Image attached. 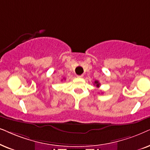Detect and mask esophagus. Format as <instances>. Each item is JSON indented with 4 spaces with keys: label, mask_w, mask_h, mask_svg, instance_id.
I'll use <instances>...</instances> for the list:
<instances>
[{
    "label": "esophagus",
    "mask_w": 150,
    "mask_h": 150,
    "mask_svg": "<svg viewBox=\"0 0 150 150\" xmlns=\"http://www.w3.org/2000/svg\"><path fill=\"white\" fill-rule=\"evenodd\" d=\"M78 78H82L83 77V75H77V76Z\"/></svg>",
    "instance_id": "esophagus-1"
}]
</instances>
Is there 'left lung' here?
<instances>
[{
  "mask_svg": "<svg viewBox=\"0 0 150 150\" xmlns=\"http://www.w3.org/2000/svg\"><path fill=\"white\" fill-rule=\"evenodd\" d=\"M94 84H95L97 88H99V86H100V83H99V81H97V80L95 81V83H94Z\"/></svg>",
  "mask_w": 150,
  "mask_h": 150,
  "instance_id": "1",
  "label": "left lung"
}]
</instances>
